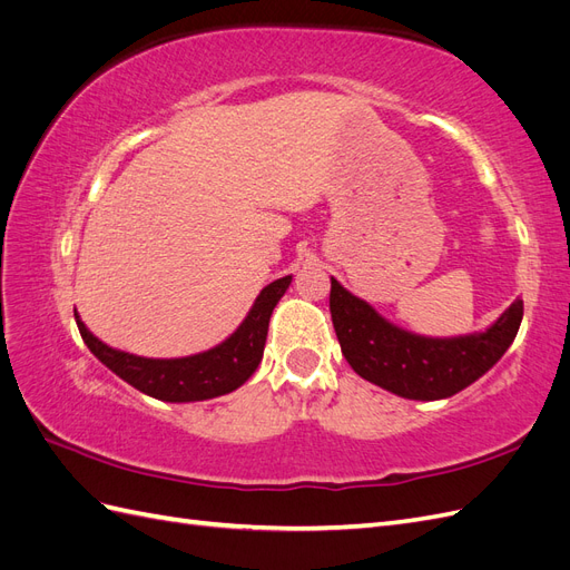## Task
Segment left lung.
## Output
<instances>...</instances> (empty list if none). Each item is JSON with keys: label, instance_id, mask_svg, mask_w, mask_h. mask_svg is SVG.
Instances as JSON below:
<instances>
[{"label": "left lung", "instance_id": "left-lung-1", "mask_svg": "<svg viewBox=\"0 0 570 570\" xmlns=\"http://www.w3.org/2000/svg\"><path fill=\"white\" fill-rule=\"evenodd\" d=\"M331 314L342 354L364 381L404 400L433 402L469 387L504 356L521 327L523 299L485 333L442 340L402 331L331 278Z\"/></svg>", "mask_w": 570, "mask_h": 570}]
</instances>
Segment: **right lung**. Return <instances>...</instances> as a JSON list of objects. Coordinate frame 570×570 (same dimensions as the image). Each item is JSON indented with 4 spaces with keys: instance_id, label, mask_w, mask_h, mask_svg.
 Masks as SVG:
<instances>
[{
    "instance_id": "add662e5",
    "label": "right lung",
    "mask_w": 570,
    "mask_h": 570,
    "mask_svg": "<svg viewBox=\"0 0 570 570\" xmlns=\"http://www.w3.org/2000/svg\"><path fill=\"white\" fill-rule=\"evenodd\" d=\"M289 283L292 275H285V278L266 285L249 308L247 318L228 340H223L209 352L183 358H147L120 352L97 340L78 314L76 323L88 350L135 390L161 402H204L245 385L256 366L262 364L271 314Z\"/></svg>"
}]
</instances>
